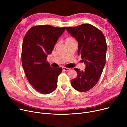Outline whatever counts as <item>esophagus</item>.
I'll list each match as a JSON object with an SVG mask.
<instances>
[{"label":"esophagus","mask_w":127,"mask_h":127,"mask_svg":"<svg viewBox=\"0 0 127 127\" xmlns=\"http://www.w3.org/2000/svg\"><path fill=\"white\" fill-rule=\"evenodd\" d=\"M62 68H63V70L65 71H68L70 70V68H69L65 67H63Z\"/></svg>","instance_id":"obj_1"}]
</instances>
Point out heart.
<instances>
[{
    "instance_id": "heart-1",
    "label": "heart",
    "mask_w": 127,
    "mask_h": 127,
    "mask_svg": "<svg viewBox=\"0 0 127 127\" xmlns=\"http://www.w3.org/2000/svg\"><path fill=\"white\" fill-rule=\"evenodd\" d=\"M72 40H74V39H73L72 38H67V39H66V42H68V41H72Z\"/></svg>"
}]
</instances>
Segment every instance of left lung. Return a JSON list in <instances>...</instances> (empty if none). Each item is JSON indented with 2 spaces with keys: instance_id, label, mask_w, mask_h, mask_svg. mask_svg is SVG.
<instances>
[{
  "instance_id": "obj_1",
  "label": "left lung",
  "mask_w": 127,
  "mask_h": 127,
  "mask_svg": "<svg viewBox=\"0 0 127 127\" xmlns=\"http://www.w3.org/2000/svg\"><path fill=\"white\" fill-rule=\"evenodd\" d=\"M66 30L78 41V54L86 65L84 70L74 68L78 75L71 80V86L79 92L88 91L97 83L105 64L107 45L104 35L89 24L66 27Z\"/></svg>"
}]
</instances>
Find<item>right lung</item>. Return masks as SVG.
<instances>
[{
  "label": "right lung",
  "instance_id": "1",
  "mask_svg": "<svg viewBox=\"0 0 127 127\" xmlns=\"http://www.w3.org/2000/svg\"><path fill=\"white\" fill-rule=\"evenodd\" d=\"M65 30L50 25L32 27L24 36L22 62L30 84L42 94H48L57 88V80L61 67H51L47 61L59 37Z\"/></svg>",
  "mask_w": 127,
  "mask_h": 127
}]
</instances>
